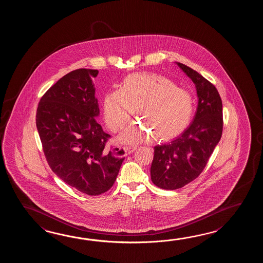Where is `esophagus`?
Returning <instances> with one entry per match:
<instances>
[{"instance_id":"esophagus-1","label":"esophagus","mask_w":263,"mask_h":263,"mask_svg":"<svg viewBox=\"0 0 263 263\" xmlns=\"http://www.w3.org/2000/svg\"><path fill=\"white\" fill-rule=\"evenodd\" d=\"M123 149L126 155H129L130 153H133L136 149V147L135 146H124Z\"/></svg>"}]
</instances>
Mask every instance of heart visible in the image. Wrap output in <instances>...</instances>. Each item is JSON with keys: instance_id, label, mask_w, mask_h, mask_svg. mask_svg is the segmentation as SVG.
Listing matches in <instances>:
<instances>
[{"instance_id": "1", "label": "heart", "mask_w": 263, "mask_h": 263, "mask_svg": "<svg viewBox=\"0 0 263 263\" xmlns=\"http://www.w3.org/2000/svg\"><path fill=\"white\" fill-rule=\"evenodd\" d=\"M145 119L129 124L120 135L125 144H138L152 133L160 139L177 136L190 123L195 102L188 90L176 86L170 79L157 73H134L126 76L119 89L107 92L103 98V118L108 129L117 133L134 115Z\"/></svg>"}]
</instances>
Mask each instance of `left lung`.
<instances>
[{
	"mask_svg": "<svg viewBox=\"0 0 263 263\" xmlns=\"http://www.w3.org/2000/svg\"><path fill=\"white\" fill-rule=\"evenodd\" d=\"M196 84L198 104L190 126L176 139L154 146L151 180L176 190L196 179L206 166L223 132V105L216 87L201 74L177 63Z\"/></svg>",
	"mask_w": 263,
	"mask_h": 263,
	"instance_id": "left-lung-1",
	"label": "left lung"
}]
</instances>
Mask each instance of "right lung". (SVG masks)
I'll return each instance as SVG.
<instances>
[{
	"instance_id": "add662e5",
	"label": "right lung",
	"mask_w": 263,
	"mask_h": 263,
	"mask_svg": "<svg viewBox=\"0 0 263 263\" xmlns=\"http://www.w3.org/2000/svg\"><path fill=\"white\" fill-rule=\"evenodd\" d=\"M98 73L87 68L67 73L41 98L35 118L53 173L88 196L109 190L124 161L123 151L106 149L111 136L96 120L100 108L92 79Z\"/></svg>"
}]
</instances>
